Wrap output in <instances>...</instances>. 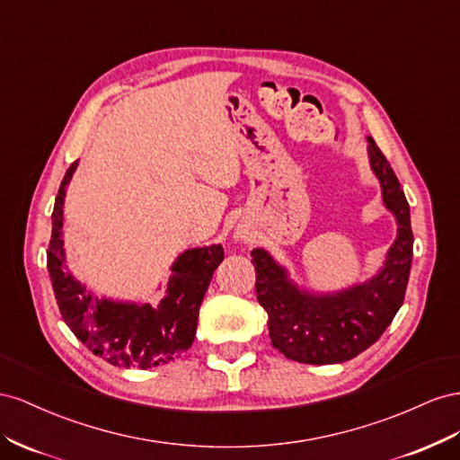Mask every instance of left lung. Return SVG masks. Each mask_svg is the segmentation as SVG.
Listing matches in <instances>:
<instances>
[{
  "instance_id": "obj_1",
  "label": "left lung",
  "mask_w": 460,
  "mask_h": 460,
  "mask_svg": "<svg viewBox=\"0 0 460 460\" xmlns=\"http://www.w3.org/2000/svg\"><path fill=\"white\" fill-rule=\"evenodd\" d=\"M370 164L382 182L384 202L397 217V241L374 279L337 295H308L287 279L271 256L254 248L258 303L268 312L271 345L305 364H335L374 345L399 312L412 264L411 208L385 155L368 138Z\"/></svg>"
}]
</instances>
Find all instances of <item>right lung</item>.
<instances>
[{
    "mask_svg": "<svg viewBox=\"0 0 460 460\" xmlns=\"http://www.w3.org/2000/svg\"><path fill=\"white\" fill-rule=\"evenodd\" d=\"M76 164H71L58 190L48 246V270L61 316L88 350L113 366L146 370L167 364L192 345L202 298L221 264L223 248L214 244L182 252L157 306L94 298L65 268L63 256L65 187Z\"/></svg>",
    "mask_w": 460,
    "mask_h": 460,
    "instance_id": "1",
    "label": "right lung"
}]
</instances>
